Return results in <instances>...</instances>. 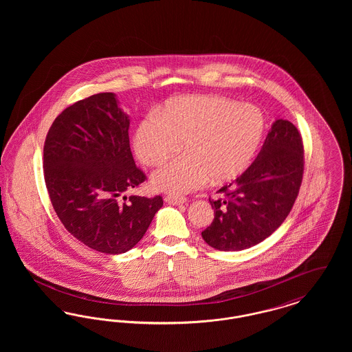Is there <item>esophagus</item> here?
I'll return each instance as SVG.
<instances>
[{
  "instance_id": "obj_1",
  "label": "esophagus",
  "mask_w": 352,
  "mask_h": 352,
  "mask_svg": "<svg viewBox=\"0 0 352 352\" xmlns=\"http://www.w3.org/2000/svg\"><path fill=\"white\" fill-rule=\"evenodd\" d=\"M165 201L168 204H184L187 201L184 197H177V195H168L165 197Z\"/></svg>"
}]
</instances>
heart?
<instances>
[{
	"label": "heart",
	"mask_w": 352,
	"mask_h": 352,
	"mask_svg": "<svg viewBox=\"0 0 352 352\" xmlns=\"http://www.w3.org/2000/svg\"><path fill=\"white\" fill-rule=\"evenodd\" d=\"M265 133L263 112L251 104L220 96H190L170 101L162 118H145L134 137L138 158L157 166L181 151L153 175V184L178 195L211 178L228 182L250 166Z\"/></svg>",
	"instance_id": "obj_1"
}]
</instances>
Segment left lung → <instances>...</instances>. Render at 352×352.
Here are the masks:
<instances>
[{
	"label": "left lung",
	"mask_w": 352,
	"mask_h": 352,
	"mask_svg": "<svg viewBox=\"0 0 352 352\" xmlns=\"http://www.w3.org/2000/svg\"><path fill=\"white\" fill-rule=\"evenodd\" d=\"M303 142L287 120H277L257 158L218 201L210 198L215 218L201 237L218 251H241L261 243L284 221L298 197L303 177Z\"/></svg>",
	"instance_id": "1"
}]
</instances>
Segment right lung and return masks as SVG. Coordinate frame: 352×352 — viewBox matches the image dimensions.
Instances as JSON below:
<instances>
[{"label":"right lung","mask_w":352,"mask_h":352,"mask_svg":"<svg viewBox=\"0 0 352 352\" xmlns=\"http://www.w3.org/2000/svg\"><path fill=\"white\" fill-rule=\"evenodd\" d=\"M128 129L115 95L96 94L55 118L43 146L45 182L58 218L84 245L108 254L133 248L164 206L161 195L122 197L146 179L134 164Z\"/></svg>","instance_id":"add662e5"}]
</instances>
